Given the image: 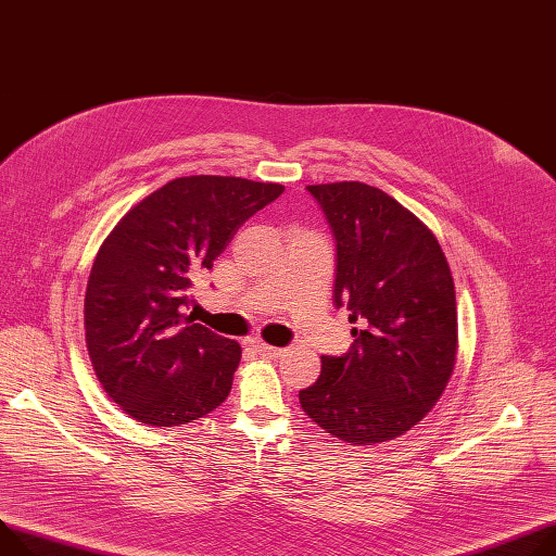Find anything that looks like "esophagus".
<instances>
[{
  "label": "esophagus",
  "instance_id": "esophagus-1",
  "mask_svg": "<svg viewBox=\"0 0 556 556\" xmlns=\"http://www.w3.org/2000/svg\"><path fill=\"white\" fill-rule=\"evenodd\" d=\"M257 348V352L262 357H266V359H279V357H283V348H275V345H268V343H257L255 345Z\"/></svg>",
  "mask_w": 556,
  "mask_h": 556
}]
</instances>
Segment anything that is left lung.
<instances>
[{
  "label": "left lung",
  "instance_id": "1",
  "mask_svg": "<svg viewBox=\"0 0 556 556\" xmlns=\"http://www.w3.org/2000/svg\"><path fill=\"white\" fill-rule=\"evenodd\" d=\"M337 241L334 306H348L355 343L321 357L299 390L304 413L348 445H375L417 426L457 362V296L432 230L388 192L337 181L308 186Z\"/></svg>",
  "mask_w": 556,
  "mask_h": 556
}]
</instances>
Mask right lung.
<instances>
[{
    "mask_svg": "<svg viewBox=\"0 0 556 556\" xmlns=\"http://www.w3.org/2000/svg\"><path fill=\"white\" fill-rule=\"evenodd\" d=\"M281 184L192 175L135 204L99 248L84 299L86 348L106 394L148 426H184L226 401L241 345L192 324V281Z\"/></svg>",
    "mask_w": 556,
    "mask_h": 556,
    "instance_id": "add662e5",
    "label": "right lung"
}]
</instances>
